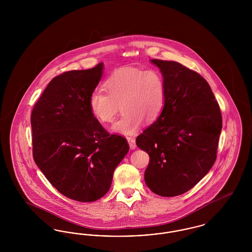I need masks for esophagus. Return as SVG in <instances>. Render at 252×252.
<instances>
[{
  "label": "esophagus",
  "mask_w": 252,
  "mask_h": 252,
  "mask_svg": "<svg viewBox=\"0 0 252 252\" xmlns=\"http://www.w3.org/2000/svg\"><path fill=\"white\" fill-rule=\"evenodd\" d=\"M127 142H128V144H129V146H130V149H135L136 147H137V145H136V141H135V139L134 138H132V137H127Z\"/></svg>",
  "instance_id": "esophagus-1"
}]
</instances>
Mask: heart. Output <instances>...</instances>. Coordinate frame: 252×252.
I'll list each match as a JSON object with an SVG mask.
<instances>
[{
  "instance_id": "b5f03b06",
  "label": "heart",
  "mask_w": 252,
  "mask_h": 252,
  "mask_svg": "<svg viewBox=\"0 0 252 252\" xmlns=\"http://www.w3.org/2000/svg\"><path fill=\"white\" fill-rule=\"evenodd\" d=\"M107 94L100 90L92 93L89 108L102 125L111 124L119 112L122 117L112 126V131L132 135L144 120L156 122L165 108L167 92L161 72L155 69L123 68L112 73L104 84Z\"/></svg>"
}]
</instances>
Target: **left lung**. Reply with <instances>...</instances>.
I'll use <instances>...</instances> for the list:
<instances>
[{
  "mask_svg": "<svg viewBox=\"0 0 252 252\" xmlns=\"http://www.w3.org/2000/svg\"><path fill=\"white\" fill-rule=\"evenodd\" d=\"M166 84L165 108L136 139L150 157L144 172L147 187L160 196L189 191L216 159L222 116L210 85L179 62L151 60Z\"/></svg>",
  "mask_w": 252,
  "mask_h": 252,
  "instance_id": "1",
  "label": "left lung"
}]
</instances>
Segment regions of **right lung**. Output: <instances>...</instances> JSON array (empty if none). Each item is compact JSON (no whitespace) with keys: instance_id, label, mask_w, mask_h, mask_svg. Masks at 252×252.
I'll return each mask as SVG.
<instances>
[{"instance_id":"right-lung-1","label":"right lung","mask_w":252,"mask_h":252,"mask_svg":"<svg viewBox=\"0 0 252 252\" xmlns=\"http://www.w3.org/2000/svg\"><path fill=\"white\" fill-rule=\"evenodd\" d=\"M103 69L99 63L56 76L31 114L37 167L60 193L80 202L108 192L115 168L129 150L126 140L109 135L89 108Z\"/></svg>"}]
</instances>
